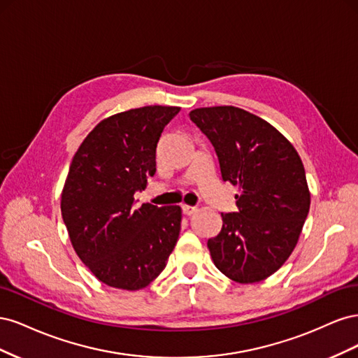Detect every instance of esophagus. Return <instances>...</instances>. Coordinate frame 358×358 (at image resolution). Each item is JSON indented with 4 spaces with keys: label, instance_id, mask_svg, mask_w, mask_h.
I'll use <instances>...</instances> for the list:
<instances>
[{
    "label": "esophagus",
    "instance_id": "1",
    "mask_svg": "<svg viewBox=\"0 0 358 358\" xmlns=\"http://www.w3.org/2000/svg\"><path fill=\"white\" fill-rule=\"evenodd\" d=\"M182 212L185 213L187 216H191L197 212V208H192V206H188V204H183L182 206Z\"/></svg>",
    "mask_w": 358,
    "mask_h": 358
}]
</instances>
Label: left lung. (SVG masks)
<instances>
[{"label":"left lung","mask_w":358,"mask_h":358,"mask_svg":"<svg viewBox=\"0 0 358 358\" xmlns=\"http://www.w3.org/2000/svg\"><path fill=\"white\" fill-rule=\"evenodd\" d=\"M189 117L213 145L222 180L239 188L237 212L221 213L222 229L208 241L213 264L234 282H259L294 251L309 213L300 155L272 124L239 107H200Z\"/></svg>","instance_id":"left-lung-1"}]
</instances>
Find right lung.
<instances>
[{
	"instance_id": "right-lung-1",
	"label": "right lung",
	"mask_w": 358,
	"mask_h": 358,
	"mask_svg": "<svg viewBox=\"0 0 358 358\" xmlns=\"http://www.w3.org/2000/svg\"><path fill=\"white\" fill-rule=\"evenodd\" d=\"M180 110L145 106L103 119L74 154L61 213L76 254L103 284L137 291L164 270L180 233V206L136 208L155 175L162 129Z\"/></svg>"
}]
</instances>
